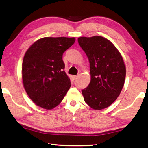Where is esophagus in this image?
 Returning a JSON list of instances; mask_svg holds the SVG:
<instances>
[{
    "instance_id": "obj_1",
    "label": "esophagus",
    "mask_w": 148,
    "mask_h": 148,
    "mask_svg": "<svg viewBox=\"0 0 148 148\" xmlns=\"http://www.w3.org/2000/svg\"><path fill=\"white\" fill-rule=\"evenodd\" d=\"M78 77H79V75H75V76H73V79L75 80V79H77V78H78Z\"/></svg>"
}]
</instances>
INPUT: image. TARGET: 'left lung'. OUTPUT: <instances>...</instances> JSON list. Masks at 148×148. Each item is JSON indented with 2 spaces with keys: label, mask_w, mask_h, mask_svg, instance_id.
Returning a JSON list of instances; mask_svg holds the SVG:
<instances>
[{
  "label": "left lung",
  "mask_w": 148,
  "mask_h": 148,
  "mask_svg": "<svg viewBox=\"0 0 148 148\" xmlns=\"http://www.w3.org/2000/svg\"><path fill=\"white\" fill-rule=\"evenodd\" d=\"M79 45L90 62L91 81L82 90L84 100L95 110L110 106L119 96L125 82L122 56L110 41L101 36L80 37Z\"/></svg>",
  "instance_id": "obj_1"
}]
</instances>
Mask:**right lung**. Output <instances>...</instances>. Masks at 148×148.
Listing matches in <instances>:
<instances>
[{"label": "right lung", "instance_id": "1", "mask_svg": "<svg viewBox=\"0 0 148 148\" xmlns=\"http://www.w3.org/2000/svg\"><path fill=\"white\" fill-rule=\"evenodd\" d=\"M75 41V38H43L26 52L22 66L23 86L39 107L53 109L61 103L71 87L64 70L62 55Z\"/></svg>", "mask_w": 148, "mask_h": 148}]
</instances>
